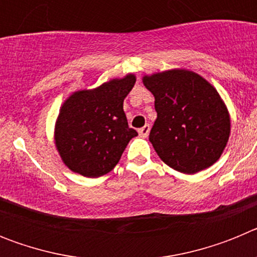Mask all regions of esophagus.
Returning <instances> with one entry per match:
<instances>
[{"label": "esophagus", "instance_id": "34e87169", "mask_svg": "<svg viewBox=\"0 0 257 257\" xmlns=\"http://www.w3.org/2000/svg\"><path fill=\"white\" fill-rule=\"evenodd\" d=\"M149 131H151V126H149V124H145L144 127L139 128V135L142 136V138H147V136L149 135Z\"/></svg>", "mask_w": 257, "mask_h": 257}]
</instances>
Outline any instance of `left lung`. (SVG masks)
I'll return each instance as SVG.
<instances>
[{
  "label": "left lung",
  "mask_w": 257,
  "mask_h": 257,
  "mask_svg": "<svg viewBox=\"0 0 257 257\" xmlns=\"http://www.w3.org/2000/svg\"><path fill=\"white\" fill-rule=\"evenodd\" d=\"M142 81L154 96L149 142L161 160L189 175L216 162L230 136V114L216 88L183 68L144 74Z\"/></svg>",
  "instance_id": "1"
}]
</instances>
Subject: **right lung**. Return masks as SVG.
I'll return each mask as SVG.
<instances>
[{
	"mask_svg": "<svg viewBox=\"0 0 257 257\" xmlns=\"http://www.w3.org/2000/svg\"><path fill=\"white\" fill-rule=\"evenodd\" d=\"M135 82V74L128 73L95 88L77 90L63 101L54 143L70 171L99 178L114 169L128 142L138 136L123 110L124 97Z\"/></svg>",
	"mask_w": 257,
	"mask_h": 257,
	"instance_id": "add662e5",
	"label": "right lung"
}]
</instances>
